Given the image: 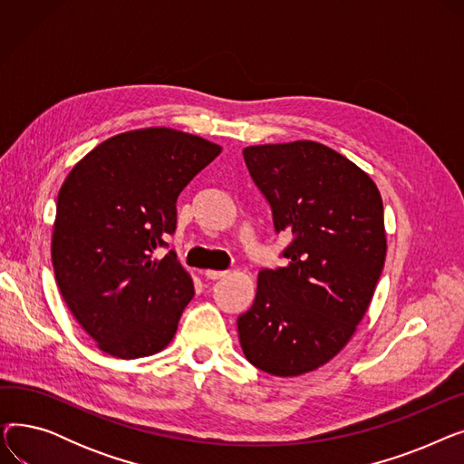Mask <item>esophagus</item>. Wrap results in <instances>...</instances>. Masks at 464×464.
I'll return each mask as SVG.
<instances>
[{
	"label": "esophagus",
	"instance_id": "34e87169",
	"mask_svg": "<svg viewBox=\"0 0 464 464\" xmlns=\"http://www.w3.org/2000/svg\"><path fill=\"white\" fill-rule=\"evenodd\" d=\"M203 275H205V278H207V280H219V278L227 276V273H226V271H205Z\"/></svg>",
	"mask_w": 464,
	"mask_h": 464
}]
</instances>
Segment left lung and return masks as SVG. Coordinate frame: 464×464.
Returning <instances> with one entry per match:
<instances>
[{
    "instance_id": "obj_1",
    "label": "left lung",
    "mask_w": 464,
    "mask_h": 464,
    "mask_svg": "<svg viewBox=\"0 0 464 464\" xmlns=\"http://www.w3.org/2000/svg\"><path fill=\"white\" fill-rule=\"evenodd\" d=\"M242 156L275 233L291 242L280 252L285 266L259 271L254 304L237 318L238 340L259 371L299 376L343 350L371 304L387 248L382 195L320 142L248 146Z\"/></svg>"
}]
</instances>
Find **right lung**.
Returning a JSON list of instances; mask_svg holds the SVG:
<instances>
[{
	"mask_svg": "<svg viewBox=\"0 0 464 464\" xmlns=\"http://www.w3.org/2000/svg\"><path fill=\"white\" fill-rule=\"evenodd\" d=\"M222 149L167 128L128 131L86 154L56 201L53 266L60 294L100 348L120 359L158 353L193 297L169 248L177 199Z\"/></svg>",
	"mask_w": 464,
	"mask_h": 464,
	"instance_id": "add662e5",
	"label": "right lung"
}]
</instances>
